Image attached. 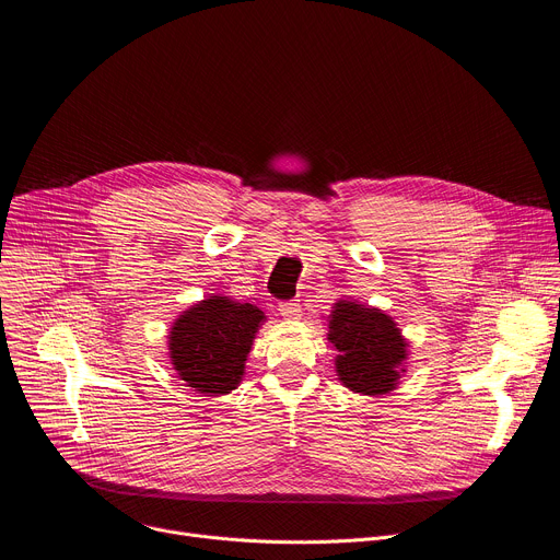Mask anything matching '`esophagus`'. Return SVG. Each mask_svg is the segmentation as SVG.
Here are the masks:
<instances>
[{"label":"esophagus","instance_id":"34e87169","mask_svg":"<svg viewBox=\"0 0 560 560\" xmlns=\"http://www.w3.org/2000/svg\"><path fill=\"white\" fill-rule=\"evenodd\" d=\"M284 318H300V314H303V310H300V303L298 300H287V303H280V310H278Z\"/></svg>","mask_w":560,"mask_h":560}]
</instances>
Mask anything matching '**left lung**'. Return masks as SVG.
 I'll use <instances>...</instances> for the list:
<instances>
[{
	"label": "left lung",
	"instance_id": "8db88e82",
	"mask_svg": "<svg viewBox=\"0 0 560 560\" xmlns=\"http://www.w3.org/2000/svg\"><path fill=\"white\" fill-rule=\"evenodd\" d=\"M327 338L338 350L336 372L346 388L361 395H385L395 388L408 359V340L388 314L338 300Z\"/></svg>",
	"mask_w": 560,
	"mask_h": 560
}]
</instances>
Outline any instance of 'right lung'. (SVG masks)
Listing matches in <instances>:
<instances>
[{
  "label": "right lung",
  "instance_id": "right-lung-1",
  "mask_svg": "<svg viewBox=\"0 0 560 560\" xmlns=\"http://www.w3.org/2000/svg\"><path fill=\"white\" fill-rule=\"evenodd\" d=\"M265 312L229 295H208L186 310L170 329V361L179 378L199 395L235 390Z\"/></svg>",
  "mask_w": 560,
  "mask_h": 560
}]
</instances>
